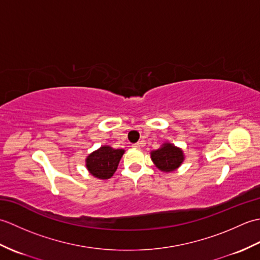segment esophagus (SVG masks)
I'll return each instance as SVG.
<instances>
[{"mask_svg":"<svg viewBox=\"0 0 260 260\" xmlns=\"http://www.w3.org/2000/svg\"><path fill=\"white\" fill-rule=\"evenodd\" d=\"M132 147H133V148H140L141 147V143H136V144L132 145Z\"/></svg>","mask_w":260,"mask_h":260,"instance_id":"obj_1","label":"esophagus"}]
</instances>
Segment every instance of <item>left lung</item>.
Masks as SVG:
<instances>
[{"instance_id":"8db88e82","label":"left lung","mask_w":260,"mask_h":260,"mask_svg":"<svg viewBox=\"0 0 260 260\" xmlns=\"http://www.w3.org/2000/svg\"><path fill=\"white\" fill-rule=\"evenodd\" d=\"M154 164L163 172H172L178 169L184 159L183 152L173 144L167 143L161 148L151 153Z\"/></svg>"}]
</instances>
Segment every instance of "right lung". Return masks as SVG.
<instances>
[{
	"mask_svg": "<svg viewBox=\"0 0 260 260\" xmlns=\"http://www.w3.org/2000/svg\"><path fill=\"white\" fill-rule=\"evenodd\" d=\"M124 150H115L110 146H102L86 159L87 169L95 178L106 180L112 178L117 170Z\"/></svg>",
	"mask_w": 260,
	"mask_h": 260,
	"instance_id": "obj_1",
	"label": "right lung"
}]
</instances>
